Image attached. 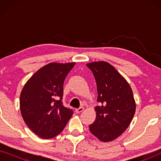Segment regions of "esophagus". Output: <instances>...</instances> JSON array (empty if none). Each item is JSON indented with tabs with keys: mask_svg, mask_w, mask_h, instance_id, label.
Listing matches in <instances>:
<instances>
[{
	"mask_svg": "<svg viewBox=\"0 0 161 161\" xmlns=\"http://www.w3.org/2000/svg\"><path fill=\"white\" fill-rule=\"evenodd\" d=\"M83 110H84V108L80 107V108H76L75 112H76V113H80V112H82Z\"/></svg>",
	"mask_w": 161,
	"mask_h": 161,
	"instance_id": "obj_1",
	"label": "esophagus"
}]
</instances>
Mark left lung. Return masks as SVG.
<instances>
[{
	"label": "left lung",
	"instance_id": "obj_1",
	"mask_svg": "<svg viewBox=\"0 0 161 161\" xmlns=\"http://www.w3.org/2000/svg\"><path fill=\"white\" fill-rule=\"evenodd\" d=\"M86 66L93 72L97 89L96 119L89 125L94 136L103 142L114 141L130 124L136 112L133 91L125 78L109 63L94 61Z\"/></svg>",
	"mask_w": 161,
	"mask_h": 161
}]
</instances>
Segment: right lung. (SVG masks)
<instances>
[{"label":"right lung","instance_id":"add662e5","mask_svg":"<svg viewBox=\"0 0 161 161\" xmlns=\"http://www.w3.org/2000/svg\"><path fill=\"white\" fill-rule=\"evenodd\" d=\"M75 64L50 63L35 72L24 86L19 97L22 117L27 126L44 139L58 135L73 111L61 100L65 78Z\"/></svg>","mask_w":161,"mask_h":161}]
</instances>
